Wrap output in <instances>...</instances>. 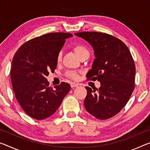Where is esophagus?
I'll return each instance as SVG.
<instances>
[{"instance_id": "34e87169", "label": "esophagus", "mask_w": 150, "mask_h": 150, "mask_svg": "<svg viewBox=\"0 0 150 150\" xmlns=\"http://www.w3.org/2000/svg\"><path fill=\"white\" fill-rule=\"evenodd\" d=\"M79 86V84L78 83H71V87H77Z\"/></svg>"}]
</instances>
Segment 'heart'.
Segmentation results:
<instances>
[{"label":"heart","instance_id":"heart-1","mask_svg":"<svg viewBox=\"0 0 150 150\" xmlns=\"http://www.w3.org/2000/svg\"><path fill=\"white\" fill-rule=\"evenodd\" d=\"M73 51L75 53L77 54V55L81 59L82 57H83L85 54H89V51H88L87 49L85 47L84 45H76L73 47ZM61 57H62V53H59L57 55V61H60L61 60ZM67 75L69 77H70L72 79H77L79 77L78 73L76 71H69L67 73Z\"/></svg>","mask_w":150,"mask_h":150}]
</instances>
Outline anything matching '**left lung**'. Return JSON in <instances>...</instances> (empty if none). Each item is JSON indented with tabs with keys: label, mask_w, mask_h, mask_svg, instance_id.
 Listing matches in <instances>:
<instances>
[{
	"label": "left lung",
	"mask_w": 150,
	"mask_h": 150,
	"mask_svg": "<svg viewBox=\"0 0 150 150\" xmlns=\"http://www.w3.org/2000/svg\"><path fill=\"white\" fill-rule=\"evenodd\" d=\"M91 45L96 59L88 80L100 82L99 89L85 87V109L99 120L113 117L122 110L135 88V67L129 49L121 40L98 32L75 33Z\"/></svg>",
	"instance_id": "1"
}]
</instances>
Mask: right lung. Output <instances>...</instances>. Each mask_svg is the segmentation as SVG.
<instances>
[{"instance_id":"add662e5","label":"right lung","mask_w":150,"mask_h":150,"mask_svg":"<svg viewBox=\"0 0 150 150\" xmlns=\"http://www.w3.org/2000/svg\"><path fill=\"white\" fill-rule=\"evenodd\" d=\"M71 33H51L26 42L16 52L12 61L11 77L15 97L25 112L35 120L53 115L70 91L61 83L49 87L46 77L54 72L57 55Z\"/></svg>"}]
</instances>
